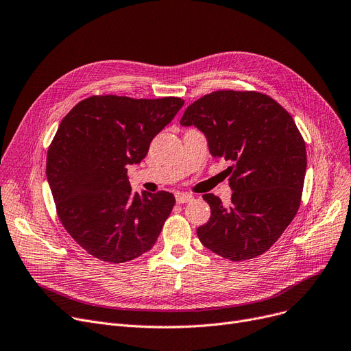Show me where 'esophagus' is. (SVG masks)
I'll list each match as a JSON object with an SVG mask.
<instances>
[{
	"instance_id": "esophagus-1",
	"label": "esophagus",
	"mask_w": 351,
	"mask_h": 351,
	"mask_svg": "<svg viewBox=\"0 0 351 351\" xmlns=\"http://www.w3.org/2000/svg\"><path fill=\"white\" fill-rule=\"evenodd\" d=\"M193 200V196L191 193H176V202L179 205L186 204V202Z\"/></svg>"
}]
</instances>
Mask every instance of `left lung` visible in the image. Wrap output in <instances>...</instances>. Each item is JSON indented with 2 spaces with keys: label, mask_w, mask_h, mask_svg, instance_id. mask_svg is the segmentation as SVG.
<instances>
[{
  "label": "left lung",
  "mask_w": 351,
  "mask_h": 351,
  "mask_svg": "<svg viewBox=\"0 0 351 351\" xmlns=\"http://www.w3.org/2000/svg\"><path fill=\"white\" fill-rule=\"evenodd\" d=\"M180 125H195L226 169L232 204L204 199L210 217L196 233L213 253L243 262L269 250L296 216L306 175V143L287 110L262 92L215 90L191 104Z\"/></svg>",
  "instance_id": "obj_1"
}]
</instances>
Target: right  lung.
<instances>
[{
  "label": "right lung",
  "instance_id": "1",
  "mask_svg": "<svg viewBox=\"0 0 351 351\" xmlns=\"http://www.w3.org/2000/svg\"><path fill=\"white\" fill-rule=\"evenodd\" d=\"M185 101L92 95L61 121L47 152V178L60 222L86 253L125 263L151 250L175 206L172 193L132 192L128 165Z\"/></svg>",
  "mask_w": 351,
  "mask_h": 351
}]
</instances>
